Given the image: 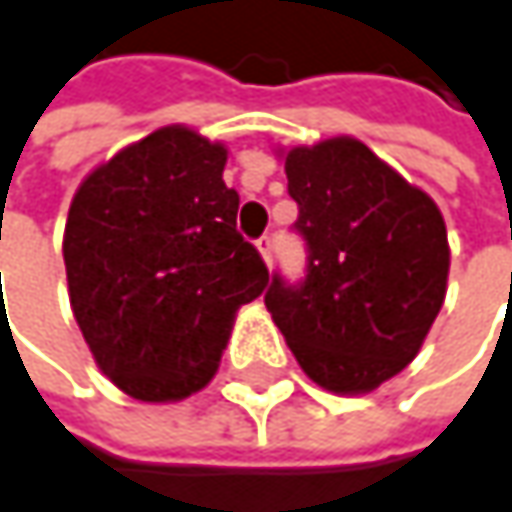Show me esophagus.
I'll return each instance as SVG.
<instances>
[{
  "instance_id": "1",
  "label": "esophagus",
  "mask_w": 512,
  "mask_h": 512,
  "mask_svg": "<svg viewBox=\"0 0 512 512\" xmlns=\"http://www.w3.org/2000/svg\"><path fill=\"white\" fill-rule=\"evenodd\" d=\"M255 246H257V252L263 255V260H266V263H272V237H269V234L257 237Z\"/></svg>"
}]
</instances>
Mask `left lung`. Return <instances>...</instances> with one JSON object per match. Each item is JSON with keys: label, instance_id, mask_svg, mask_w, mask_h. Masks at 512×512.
<instances>
[{"label": "left lung", "instance_id": "obj_1", "mask_svg": "<svg viewBox=\"0 0 512 512\" xmlns=\"http://www.w3.org/2000/svg\"><path fill=\"white\" fill-rule=\"evenodd\" d=\"M307 246L299 284L263 296L299 366L331 393H372L422 349L448 281L440 208L354 137L290 149Z\"/></svg>", "mask_w": 512, "mask_h": 512}]
</instances>
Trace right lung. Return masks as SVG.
<instances>
[{
    "mask_svg": "<svg viewBox=\"0 0 512 512\" xmlns=\"http://www.w3.org/2000/svg\"><path fill=\"white\" fill-rule=\"evenodd\" d=\"M228 152L166 125L93 169L67 216L64 263L75 322L99 369L140 401L199 393L240 304L269 281L237 231Z\"/></svg>",
    "mask_w": 512,
    "mask_h": 512,
    "instance_id": "obj_1",
    "label": "right lung"
}]
</instances>
